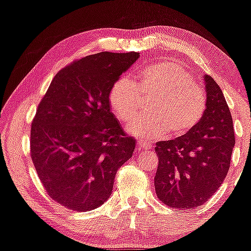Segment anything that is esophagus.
Instances as JSON below:
<instances>
[{
    "mask_svg": "<svg viewBox=\"0 0 251 251\" xmlns=\"http://www.w3.org/2000/svg\"><path fill=\"white\" fill-rule=\"evenodd\" d=\"M138 146L140 147V149H144V150H151V145L143 143V141H138Z\"/></svg>",
    "mask_w": 251,
    "mask_h": 251,
    "instance_id": "esophagus-1",
    "label": "esophagus"
}]
</instances>
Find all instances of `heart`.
<instances>
[{"label": "heart", "mask_w": 251, "mask_h": 251, "mask_svg": "<svg viewBox=\"0 0 251 251\" xmlns=\"http://www.w3.org/2000/svg\"><path fill=\"white\" fill-rule=\"evenodd\" d=\"M141 97L154 100L150 116L128 125V132L143 141L171 137L180 138L194 129L206 113V93L183 66L174 62H158L137 74V81L120 76L108 91V104L120 122L137 116Z\"/></svg>", "instance_id": "1"}]
</instances>
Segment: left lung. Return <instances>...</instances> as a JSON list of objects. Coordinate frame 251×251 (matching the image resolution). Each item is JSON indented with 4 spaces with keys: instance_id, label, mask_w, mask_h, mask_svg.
Masks as SVG:
<instances>
[{
    "instance_id": "1",
    "label": "left lung",
    "mask_w": 251,
    "mask_h": 251,
    "mask_svg": "<svg viewBox=\"0 0 251 251\" xmlns=\"http://www.w3.org/2000/svg\"><path fill=\"white\" fill-rule=\"evenodd\" d=\"M203 78L207 108L199 125L183 137L155 145L156 195L174 209L203 204L220 188L230 167L235 145L230 111L216 81L208 75Z\"/></svg>"
}]
</instances>
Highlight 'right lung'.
Masks as SVG:
<instances>
[{"label":"right lung","mask_w":251,"mask_h":251,"mask_svg":"<svg viewBox=\"0 0 251 251\" xmlns=\"http://www.w3.org/2000/svg\"><path fill=\"white\" fill-rule=\"evenodd\" d=\"M139 52H99L56 75L39 102L30 132V154L45 191L75 212L101 206L118 168L132 158L135 139L111 112L108 91Z\"/></svg>","instance_id":"add662e5"}]
</instances>
